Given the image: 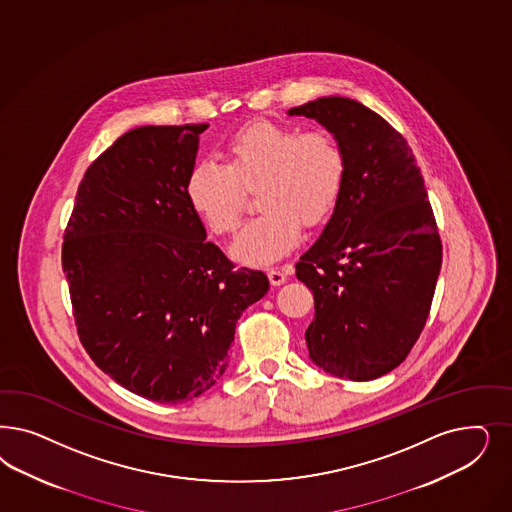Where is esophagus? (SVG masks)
Wrapping results in <instances>:
<instances>
[{"label": "esophagus", "instance_id": "obj_1", "mask_svg": "<svg viewBox=\"0 0 512 512\" xmlns=\"http://www.w3.org/2000/svg\"><path fill=\"white\" fill-rule=\"evenodd\" d=\"M267 277L273 286H281L286 282V273H282L281 269H277V267L267 269Z\"/></svg>", "mask_w": 512, "mask_h": 512}]
</instances>
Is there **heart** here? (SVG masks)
<instances>
[{"label":"heart","instance_id":"1","mask_svg":"<svg viewBox=\"0 0 512 512\" xmlns=\"http://www.w3.org/2000/svg\"><path fill=\"white\" fill-rule=\"evenodd\" d=\"M222 160L192 167L186 198L209 230L233 235L247 211V190L258 188L264 211L231 248L245 264H267L290 252L301 226L316 228L330 218L347 184V150L328 130L252 122L226 141Z\"/></svg>","mask_w":512,"mask_h":512}]
</instances>
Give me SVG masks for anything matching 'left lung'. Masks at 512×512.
I'll use <instances>...</instances> for the list:
<instances>
[{
    "instance_id": "8db88e82",
    "label": "left lung",
    "mask_w": 512,
    "mask_h": 512,
    "mask_svg": "<svg viewBox=\"0 0 512 512\" xmlns=\"http://www.w3.org/2000/svg\"><path fill=\"white\" fill-rule=\"evenodd\" d=\"M288 115L318 120L348 156L339 205L296 264L314 296L309 356L341 379H379L418 341L443 262L420 167L405 137L354 99H314Z\"/></svg>"
}]
</instances>
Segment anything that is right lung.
I'll list each match as a JSON object with an SVG mask.
<instances>
[{"label":"right lung","mask_w":512,"mask_h":512,"mask_svg":"<svg viewBox=\"0 0 512 512\" xmlns=\"http://www.w3.org/2000/svg\"><path fill=\"white\" fill-rule=\"evenodd\" d=\"M209 124L141 126L99 154L79 184L62 267L79 339L137 396L182 403L215 386L235 324L267 294L262 271L209 243L186 198Z\"/></svg>","instance_id":"1"}]
</instances>
